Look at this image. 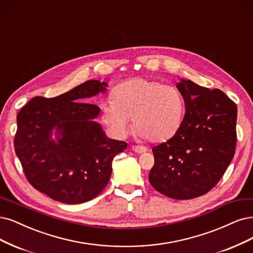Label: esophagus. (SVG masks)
<instances>
[{
	"label": "esophagus",
	"instance_id": "34e87169",
	"mask_svg": "<svg viewBox=\"0 0 253 253\" xmlns=\"http://www.w3.org/2000/svg\"><path fill=\"white\" fill-rule=\"evenodd\" d=\"M132 150L135 153H138V154H142V153H145L147 151V149H146L145 146H140V145H133L132 146Z\"/></svg>",
	"mask_w": 253,
	"mask_h": 253
}]
</instances>
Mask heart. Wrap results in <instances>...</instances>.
Returning <instances> with one entry per match:
<instances>
[{
    "instance_id": "obj_1",
    "label": "heart",
    "mask_w": 253,
    "mask_h": 253,
    "mask_svg": "<svg viewBox=\"0 0 253 253\" xmlns=\"http://www.w3.org/2000/svg\"><path fill=\"white\" fill-rule=\"evenodd\" d=\"M184 112V98L176 86L132 78L113 90L112 101L103 104L101 116L116 137L124 138L129 133L133 118L138 137L158 142L178 132Z\"/></svg>"
}]
</instances>
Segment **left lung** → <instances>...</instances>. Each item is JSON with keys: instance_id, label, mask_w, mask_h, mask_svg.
Listing matches in <instances>:
<instances>
[{"instance_id": "left-lung-1", "label": "left lung", "mask_w": 253, "mask_h": 253, "mask_svg": "<svg viewBox=\"0 0 253 253\" xmlns=\"http://www.w3.org/2000/svg\"><path fill=\"white\" fill-rule=\"evenodd\" d=\"M185 101L178 132L153 147L149 180L160 194L176 200L203 196L230 164L237 144V104L219 89L191 81L177 84Z\"/></svg>"}]
</instances>
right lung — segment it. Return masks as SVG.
I'll use <instances>...</instances> for the list:
<instances>
[{
    "label": "right lung",
    "mask_w": 253,
    "mask_h": 253,
    "mask_svg": "<svg viewBox=\"0 0 253 253\" xmlns=\"http://www.w3.org/2000/svg\"><path fill=\"white\" fill-rule=\"evenodd\" d=\"M107 85L88 81L54 98L37 96L17 114L14 150L25 176L55 201L80 204L97 197L108 185L114 157L126 149L94 120L100 109L83 101ZM53 128L56 142L50 139Z\"/></svg>",
    "instance_id": "add662e5"
}]
</instances>
